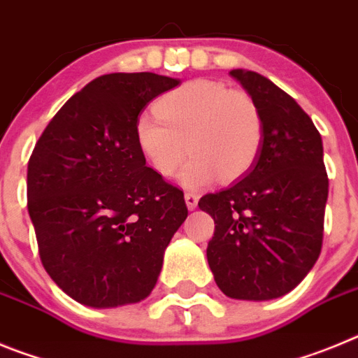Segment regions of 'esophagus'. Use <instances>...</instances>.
I'll return each mask as SVG.
<instances>
[{
	"instance_id": "1",
	"label": "esophagus",
	"mask_w": 358,
	"mask_h": 358,
	"mask_svg": "<svg viewBox=\"0 0 358 358\" xmlns=\"http://www.w3.org/2000/svg\"><path fill=\"white\" fill-rule=\"evenodd\" d=\"M185 201H186V206H188V210H195V208H197V202H199V195L192 194V192H186Z\"/></svg>"
}]
</instances>
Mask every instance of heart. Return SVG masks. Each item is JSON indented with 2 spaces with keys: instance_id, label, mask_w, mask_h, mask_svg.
Returning a JSON list of instances; mask_svg holds the SVG:
<instances>
[{
  "instance_id": "b5f03b06",
  "label": "heart",
  "mask_w": 358,
  "mask_h": 358,
  "mask_svg": "<svg viewBox=\"0 0 358 358\" xmlns=\"http://www.w3.org/2000/svg\"><path fill=\"white\" fill-rule=\"evenodd\" d=\"M157 113L136 122V141L159 176L170 177L188 154L181 182L199 188L217 176L229 181L255 164L264 141V115L255 98L215 80H192L159 98Z\"/></svg>"
}]
</instances>
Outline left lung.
I'll return each instance as SVG.
<instances>
[{"mask_svg": "<svg viewBox=\"0 0 358 358\" xmlns=\"http://www.w3.org/2000/svg\"><path fill=\"white\" fill-rule=\"evenodd\" d=\"M264 115L252 169L199 208L215 220L206 255L218 289L265 301L301 283L321 255L328 176L321 134L290 94L260 73L233 69Z\"/></svg>", "mask_w": 358, "mask_h": 358, "instance_id": "obj_1", "label": "left lung"}]
</instances>
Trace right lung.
Returning <instances> with one entry per match:
<instances>
[{"label":"right lung","mask_w":358,"mask_h":358,"mask_svg":"<svg viewBox=\"0 0 358 358\" xmlns=\"http://www.w3.org/2000/svg\"><path fill=\"white\" fill-rule=\"evenodd\" d=\"M179 80L110 73L73 94L28 161V213L43 267L94 308L138 303L156 285L163 255L188 217L185 195L147 166L138 115Z\"/></svg>","instance_id":"add662e5"}]
</instances>
